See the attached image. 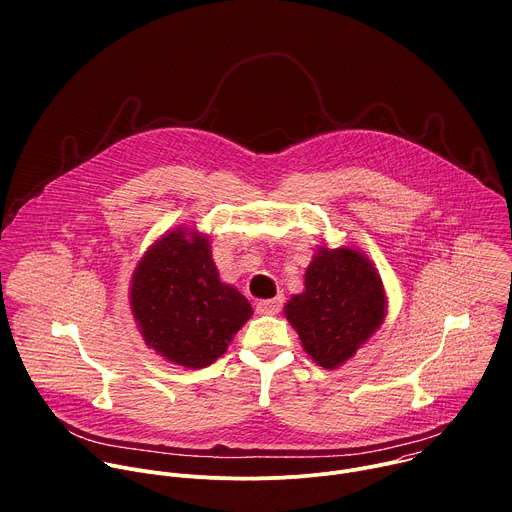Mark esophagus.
<instances>
[{
  "instance_id": "34e87169",
  "label": "esophagus",
  "mask_w": 512,
  "mask_h": 512,
  "mask_svg": "<svg viewBox=\"0 0 512 512\" xmlns=\"http://www.w3.org/2000/svg\"><path fill=\"white\" fill-rule=\"evenodd\" d=\"M281 304H283V298H281V296H277V298H273V300H259V302H257V312H259V314H277L279 308H281Z\"/></svg>"
}]
</instances>
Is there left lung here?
<instances>
[{"label":"left lung","mask_w":512,"mask_h":512,"mask_svg":"<svg viewBox=\"0 0 512 512\" xmlns=\"http://www.w3.org/2000/svg\"><path fill=\"white\" fill-rule=\"evenodd\" d=\"M283 312L312 360L332 371L381 328L387 314L383 279L356 249L318 247L304 291Z\"/></svg>","instance_id":"1"}]
</instances>
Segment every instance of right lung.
Returning a JSON list of instances; mask_svg holds the SVG:
<instances>
[{
    "label": "right lung",
    "instance_id": "right-lung-1",
    "mask_svg": "<svg viewBox=\"0 0 512 512\" xmlns=\"http://www.w3.org/2000/svg\"><path fill=\"white\" fill-rule=\"evenodd\" d=\"M129 289L145 344L184 369H204L223 356L253 314L241 291L218 277L208 237L188 227L145 251Z\"/></svg>",
    "mask_w": 512,
    "mask_h": 512
}]
</instances>
